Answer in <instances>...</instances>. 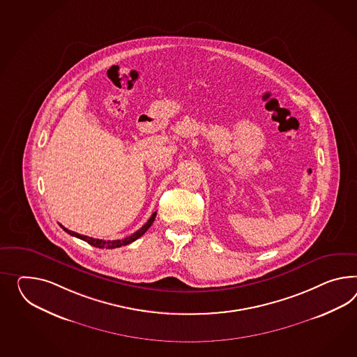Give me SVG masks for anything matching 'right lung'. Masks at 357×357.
Returning a JSON list of instances; mask_svg holds the SVG:
<instances>
[{
  "mask_svg": "<svg viewBox=\"0 0 357 357\" xmlns=\"http://www.w3.org/2000/svg\"><path fill=\"white\" fill-rule=\"evenodd\" d=\"M156 212H154L153 215H151V218L147 220L146 224L142 227L141 229H138L136 233H133L132 236H129V237L124 238V239H116V241H103V239H96V238L92 237H86V236H82V234H79V233H75L73 230H68V229L63 228L64 231H67L68 234H71L73 237L80 238L82 241H85V242H88L89 245H92L94 247H98V248H116V247L121 246H127L129 243H132V242H135L136 239L141 237V236H144L145 234V231H146L147 229L151 227V224L154 222V220H155Z\"/></svg>",
  "mask_w": 357,
  "mask_h": 357,
  "instance_id": "obj_1",
  "label": "right lung"
}]
</instances>
